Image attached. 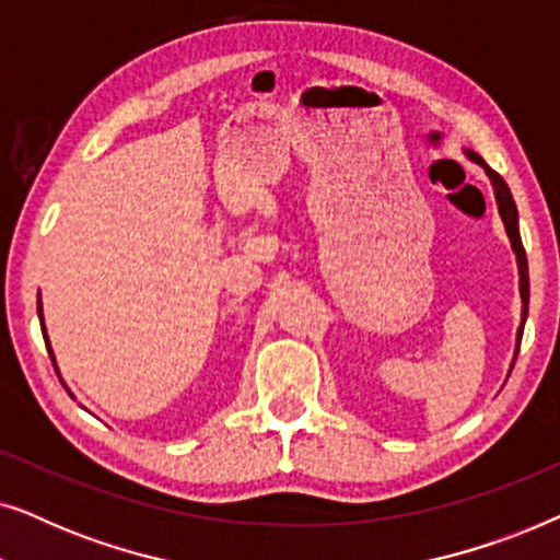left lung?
<instances>
[{"instance_id":"8db88e82","label":"left lung","mask_w":560,"mask_h":560,"mask_svg":"<svg viewBox=\"0 0 560 560\" xmlns=\"http://www.w3.org/2000/svg\"><path fill=\"white\" fill-rule=\"evenodd\" d=\"M471 158L477 160L479 165H485V160H481L479 155H471ZM487 175L494 183L497 206H500L502 221H504V226H508V234H510V240H512V249H515V255H517V265H520V295H523V326H525L527 298H530V282H527V257H525V247H523V240H520V229H517V209H515V201H512V194H510L508 183L502 180V175L494 173L492 167H487ZM523 326H520V331H517V347H520V339H523Z\"/></svg>"}]
</instances>
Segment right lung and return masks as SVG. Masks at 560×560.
Segmentation results:
<instances>
[{
	"label": "right lung",
	"mask_w": 560,
	"mask_h": 560,
	"mask_svg": "<svg viewBox=\"0 0 560 560\" xmlns=\"http://www.w3.org/2000/svg\"><path fill=\"white\" fill-rule=\"evenodd\" d=\"M37 311H40V305H37ZM43 318V316H40ZM43 336H45V328H43Z\"/></svg>",
	"instance_id": "obj_1"
}]
</instances>
